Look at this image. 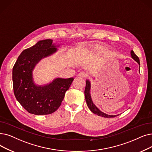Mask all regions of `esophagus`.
Here are the masks:
<instances>
[{"instance_id": "obj_1", "label": "esophagus", "mask_w": 152, "mask_h": 152, "mask_svg": "<svg viewBox=\"0 0 152 152\" xmlns=\"http://www.w3.org/2000/svg\"><path fill=\"white\" fill-rule=\"evenodd\" d=\"M78 76H80V77H86L88 76V75H87V73L86 72L81 71V72H80V73L78 74Z\"/></svg>"}]
</instances>
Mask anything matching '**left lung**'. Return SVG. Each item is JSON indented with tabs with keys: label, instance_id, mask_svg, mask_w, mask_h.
Here are the masks:
<instances>
[{
	"label": "left lung",
	"instance_id": "1",
	"mask_svg": "<svg viewBox=\"0 0 152 152\" xmlns=\"http://www.w3.org/2000/svg\"><path fill=\"white\" fill-rule=\"evenodd\" d=\"M130 54L132 56V58L134 60L137 61L138 64L140 65V60L138 57L135 54V53L134 52V51L132 50L130 52ZM86 88H85V90H84V95H85V99H86V101L88 107H89V109L91 110V111L92 113H93L94 114L99 115V116H101L103 117H105V118H111V117H115L116 116H118V115H108L105 114L102 112H101L99 109L95 104L92 102V99H91V94H90V89H91V83L89 82V80H86Z\"/></svg>",
	"mask_w": 152,
	"mask_h": 152
}]
</instances>
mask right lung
Instances as JSON below:
<instances>
[{"label": "right lung", "mask_w": 152, "mask_h": 152, "mask_svg": "<svg viewBox=\"0 0 152 152\" xmlns=\"http://www.w3.org/2000/svg\"><path fill=\"white\" fill-rule=\"evenodd\" d=\"M57 51L50 39L39 41L23 50L18 56L12 71L13 88L15 96L29 113L47 115L59 107L74 78H56L48 84L37 86L33 81L32 72L42 59Z\"/></svg>", "instance_id": "1"}]
</instances>
